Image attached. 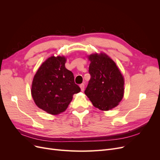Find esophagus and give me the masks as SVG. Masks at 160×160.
I'll return each instance as SVG.
<instances>
[{"label": "esophagus", "mask_w": 160, "mask_h": 160, "mask_svg": "<svg viewBox=\"0 0 160 160\" xmlns=\"http://www.w3.org/2000/svg\"><path fill=\"white\" fill-rule=\"evenodd\" d=\"M79 87H80V88H81V91H84V89H85V84H84V83H81V84L79 85Z\"/></svg>", "instance_id": "1"}]
</instances>
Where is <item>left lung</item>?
Segmentation results:
<instances>
[{
  "instance_id": "obj_1",
  "label": "left lung",
  "mask_w": 160,
  "mask_h": 160,
  "mask_svg": "<svg viewBox=\"0 0 160 160\" xmlns=\"http://www.w3.org/2000/svg\"><path fill=\"white\" fill-rule=\"evenodd\" d=\"M91 79L85 90L92 104L103 111L114 108L124 93V79L115 62L107 55L93 54L89 57Z\"/></svg>"
}]
</instances>
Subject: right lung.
Here are the masks:
<instances>
[{
  "label": "right lung",
  "instance_id": "add662e5",
  "mask_svg": "<svg viewBox=\"0 0 160 160\" xmlns=\"http://www.w3.org/2000/svg\"><path fill=\"white\" fill-rule=\"evenodd\" d=\"M65 57H49L39 67L32 81L34 101L38 108L52 115L65 111L72 95L81 91L72 72L65 68Z\"/></svg>",
  "mask_w": 160,
  "mask_h": 160
}]
</instances>
